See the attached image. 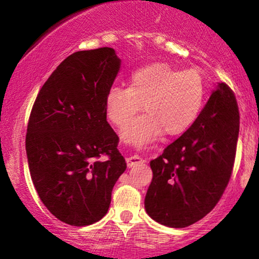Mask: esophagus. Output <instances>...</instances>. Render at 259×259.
<instances>
[{"label": "esophagus", "mask_w": 259, "mask_h": 259, "mask_svg": "<svg viewBox=\"0 0 259 259\" xmlns=\"http://www.w3.org/2000/svg\"><path fill=\"white\" fill-rule=\"evenodd\" d=\"M144 162H145V160L142 159L141 157L135 156V154H134V156H129L126 158V164H127V167H129V168L135 167V165L141 164V163H144Z\"/></svg>", "instance_id": "obj_1"}]
</instances>
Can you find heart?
<instances>
[{
    "mask_svg": "<svg viewBox=\"0 0 259 259\" xmlns=\"http://www.w3.org/2000/svg\"><path fill=\"white\" fill-rule=\"evenodd\" d=\"M204 94L203 78L197 70H181L157 62L136 69L129 88L109 89L106 114L114 125L124 126L142 106L145 114L120 132L126 144L141 148L164 133L177 136L189 130L200 115Z\"/></svg>",
    "mask_w": 259,
    "mask_h": 259,
    "instance_id": "heart-1",
    "label": "heart"
}]
</instances>
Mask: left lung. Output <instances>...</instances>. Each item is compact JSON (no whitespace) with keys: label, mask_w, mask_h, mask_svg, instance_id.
<instances>
[{"label":"left lung","mask_w":259,"mask_h":259,"mask_svg":"<svg viewBox=\"0 0 259 259\" xmlns=\"http://www.w3.org/2000/svg\"><path fill=\"white\" fill-rule=\"evenodd\" d=\"M239 120L234 92L218 82L194 125L150 162L145 209L153 221L185 228L214 208L233 171Z\"/></svg>","instance_id":"1"}]
</instances>
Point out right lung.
Here are the masks:
<instances>
[{
  "instance_id": "right-lung-1",
  "label": "right lung",
  "mask_w": 259,
  "mask_h": 259,
  "mask_svg": "<svg viewBox=\"0 0 259 259\" xmlns=\"http://www.w3.org/2000/svg\"><path fill=\"white\" fill-rule=\"evenodd\" d=\"M120 64L111 47L73 53L41 88L29 118L26 157L38 197L74 227L106 215L126 169L105 108Z\"/></svg>"
}]
</instances>
